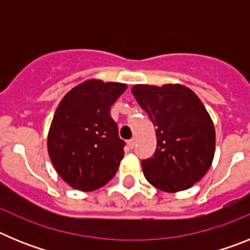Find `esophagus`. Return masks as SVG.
<instances>
[{"label": "esophagus", "instance_id": "obj_1", "mask_svg": "<svg viewBox=\"0 0 250 250\" xmlns=\"http://www.w3.org/2000/svg\"><path fill=\"white\" fill-rule=\"evenodd\" d=\"M127 144H129L130 149H134V146H135V144H136V139L132 138L131 140H129V143H127Z\"/></svg>", "mask_w": 250, "mask_h": 250}]
</instances>
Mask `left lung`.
<instances>
[{
  "label": "left lung",
  "instance_id": "1",
  "mask_svg": "<svg viewBox=\"0 0 250 250\" xmlns=\"http://www.w3.org/2000/svg\"><path fill=\"white\" fill-rule=\"evenodd\" d=\"M131 92L156 127L155 152L141 161L145 178L167 193L189 189L207 174L215 152V130L207 109L180 83L135 85Z\"/></svg>",
  "mask_w": 250,
  "mask_h": 250
}]
</instances>
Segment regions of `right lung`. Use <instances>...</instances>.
I'll return each mask as SVG.
<instances>
[{
    "instance_id": "add662e5",
    "label": "right lung",
    "mask_w": 250,
    "mask_h": 250,
    "mask_svg": "<svg viewBox=\"0 0 250 250\" xmlns=\"http://www.w3.org/2000/svg\"><path fill=\"white\" fill-rule=\"evenodd\" d=\"M126 87L87 80L57 106L47 136L48 155L59 175L74 189L96 190L118 171L125 141L119 138L110 107Z\"/></svg>"
}]
</instances>
